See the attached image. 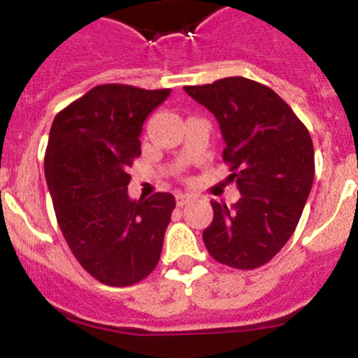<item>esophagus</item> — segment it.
<instances>
[{"instance_id": "1", "label": "esophagus", "mask_w": 358, "mask_h": 358, "mask_svg": "<svg viewBox=\"0 0 358 358\" xmlns=\"http://www.w3.org/2000/svg\"><path fill=\"white\" fill-rule=\"evenodd\" d=\"M192 201V195L189 194H176V202H177V206H185V204H188V202Z\"/></svg>"}]
</instances>
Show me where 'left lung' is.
Masks as SVG:
<instances>
[{
	"label": "left lung",
	"instance_id": "obj_1",
	"mask_svg": "<svg viewBox=\"0 0 358 358\" xmlns=\"http://www.w3.org/2000/svg\"><path fill=\"white\" fill-rule=\"evenodd\" d=\"M211 110L226 141L222 159L242 197L233 206L211 202L213 220L202 238L227 267L256 268L289 242L314 182L308 129L271 87L243 77L186 85Z\"/></svg>",
	"mask_w": 358,
	"mask_h": 358
}]
</instances>
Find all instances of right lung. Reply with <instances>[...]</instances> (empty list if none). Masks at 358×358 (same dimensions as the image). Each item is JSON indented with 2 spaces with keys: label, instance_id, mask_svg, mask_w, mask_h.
<instances>
[{
  "label": "right lung",
  "instance_id": "add662e5",
  "mask_svg": "<svg viewBox=\"0 0 358 358\" xmlns=\"http://www.w3.org/2000/svg\"><path fill=\"white\" fill-rule=\"evenodd\" d=\"M170 90L96 85L55 116L44 173L57 222L78 264L100 283L134 285L156 268L176 208L172 194L131 201L140 134Z\"/></svg>",
  "mask_w": 358,
  "mask_h": 358
}]
</instances>
